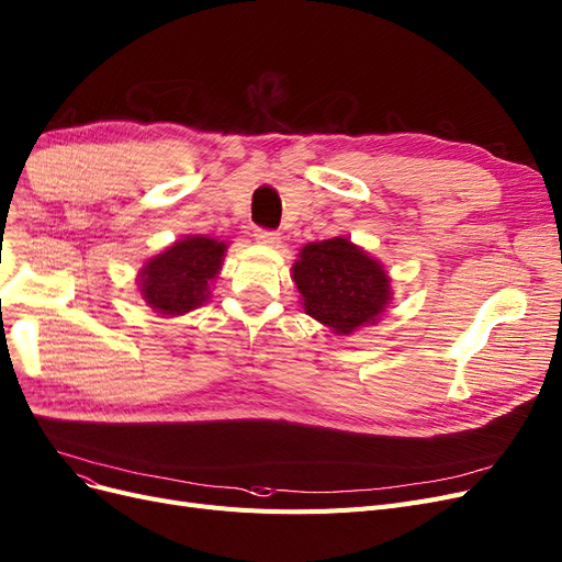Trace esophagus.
Wrapping results in <instances>:
<instances>
[{
    "label": "esophagus",
    "mask_w": 562,
    "mask_h": 562,
    "mask_svg": "<svg viewBox=\"0 0 562 562\" xmlns=\"http://www.w3.org/2000/svg\"><path fill=\"white\" fill-rule=\"evenodd\" d=\"M255 238H257V243L268 245V247H276V245H280V240H282L278 232H268V228H257Z\"/></svg>",
    "instance_id": "esophagus-1"
}]
</instances>
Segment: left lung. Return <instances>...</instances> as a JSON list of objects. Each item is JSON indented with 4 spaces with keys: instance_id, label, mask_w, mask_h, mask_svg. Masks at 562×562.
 <instances>
[{
    "instance_id": "1",
    "label": "left lung",
    "mask_w": 562,
    "mask_h": 562,
    "mask_svg": "<svg viewBox=\"0 0 562 562\" xmlns=\"http://www.w3.org/2000/svg\"><path fill=\"white\" fill-rule=\"evenodd\" d=\"M292 280L305 315L336 336L378 324L393 301L384 263L347 236L303 245Z\"/></svg>"
}]
</instances>
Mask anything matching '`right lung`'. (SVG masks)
<instances>
[{
	"label": "right lung",
	"mask_w": 562,
	"mask_h": 562,
	"mask_svg": "<svg viewBox=\"0 0 562 562\" xmlns=\"http://www.w3.org/2000/svg\"><path fill=\"white\" fill-rule=\"evenodd\" d=\"M226 247L224 240L203 234L171 243L140 266L136 276L140 299L161 317L192 313L211 299Z\"/></svg>",
	"instance_id": "add662e5"
}]
</instances>
